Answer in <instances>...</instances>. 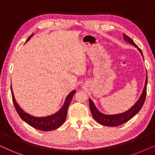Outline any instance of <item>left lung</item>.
<instances>
[{
	"mask_svg": "<svg viewBox=\"0 0 155 155\" xmlns=\"http://www.w3.org/2000/svg\"><path fill=\"white\" fill-rule=\"evenodd\" d=\"M124 39L125 41L128 42V44H132L135 46V48H137L140 53L142 56H143V60L144 57L142 51L140 50L138 46L134 43V41L130 39V37L124 34ZM147 75H146V79H145V86H144L143 90L142 92V94L138 99V100L136 101V103L132 107L130 108L126 111L123 112V113L120 114H106L101 112L96 107V106L93 102V101L90 98H89V104H90V109L92 113L93 118L98 122L99 124L102 125V126H110V127H116L120 125L124 124V123L130 120L133 116H135L136 114L138 113L141 108L143 107L145 100L146 97V90H147Z\"/></svg>",
	"mask_w": 155,
	"mask_h": 155,
	"instance_id": "1",
	"label": "left lung"
}]
</instances>
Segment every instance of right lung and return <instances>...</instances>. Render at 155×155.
I'll use <instances>...</instances> for the list:
<instances>
[{
  "instance_id": "add662e5",
  "label": "right lung",
  "mask_w": 155,
  "mask_h": 155,
  "mask_svg": "<svg viewBox=\"0 0 155 155\" xmlns=\"http://www.w3.org/2000/svg\"><path fill=\"white\" fill-rule=\"evenodd\" d=\"M33 35L34 34H32L27 39L26 42L28 41ZM10 89H11L12 101H13L16 111L19 114V116H20V118L25 122H26L27 124H29V126L42 131H51L56 130V129L59 128L65 121L69 105L71 102L73 95L76 92V90H74L69 93L68 95L65 99L63 105L55 114L46 116H35L27 113L22 109H21V107L15 101V98L13 94V91H12V85L10 86Z\"/></svg>"
}]
</instances>
